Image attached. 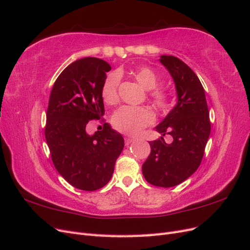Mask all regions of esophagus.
Masks as SVG:
<instances>
[{
	"label": "esophagus",
	"mask_w": 250,
	"mask_h": 250,
	"mask_svg": "<svg viewBox=\"0 0 250 250\" xmlns=\"http://www.w3.org/2000/svg\"><path fill=\"white\" fill-rule=\"evenodd\" d=\"M125 144H126V146H128V144H131L132 142H134L135 141V139L133 138V137H125Z\"/></svg>",
	"instance_id": "obj_1"
}]
</instances>
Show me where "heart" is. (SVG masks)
Segmentation results:
<instances>
[{
	"instance_id": "b5f03b06",
	"label": "heart",
	"mask_w": 250,
	"mask_h": 250,
	"mask_svg": "<svg viewBox=\"0 0 250 250\" xmlns=\"http://www.w3.org/2000/svg\"><path fill=\"white\" fill-rule=\"evenodd\" d=\"M134 77L146 89L151 90L160 84V79L156 72L147 66H140L134 70ZM122 75L118 70H114L104 79L102 86V96L104 103L115 104L118 100V86ZM151 100L161 110L169 107V96L162 90L152 91ZM154 122V114L146 107L123 106L117 109L112 116V124L119 132L125 134H137L144 126Z\"/></svg>"
}]
</instances>
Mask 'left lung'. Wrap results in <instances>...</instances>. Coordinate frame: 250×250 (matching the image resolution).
Wrapping results in <instances>:
<instances>
[{"instance_id":"1","label":"left lung","mask_w":250,"mask_h":250,"mask_svg":"<svg viewBox=\"0 0 250 250\" xmlns=\"http://www.w3.org/2000/svg\"><path fill=\"white\" fill-rule=\"evenodd\" d=\"M160 62L172 77L178 101L155 128L161 138L150 141V154L142 165L146 180L154 186L169 188L194 173L204 157L211 133L205 89L186 63L174 56L162 55ZM170 134L168 145L163 136Z\"/></svg>"}]
</instances>
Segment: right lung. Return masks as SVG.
I'll return each instance as SVG.
<instances>
[{
    "label": "right lung",
    "instance_id": "1",
    "mask_svg": "<svg viewBox=\"0 0 250 250\" xmlns=\"http://www.w3.org/2000/svg\"><path fill=\"white\" fill-rule=\"evenodd\" d=\"M110 70L103 59L77 60L61 72L51 91L45 140L57 171L80 190L107 185L125 146L124 137L107 123L93 135L86 132L90 120L104 114L102 86Z\"/></svg>",
    "mask_w": 250,
    "mask_h": 250
}]
</instances>
